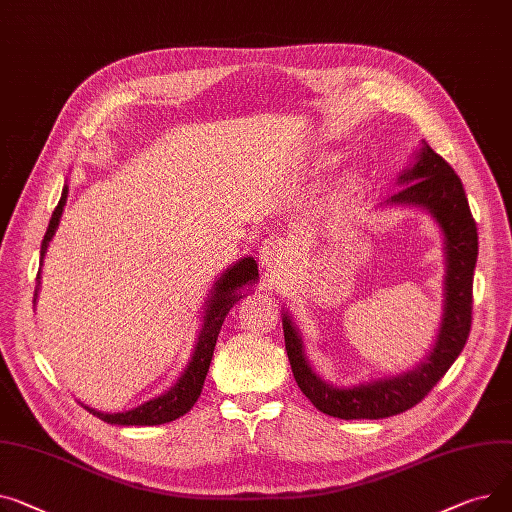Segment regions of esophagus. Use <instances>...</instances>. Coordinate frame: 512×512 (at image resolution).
Wrapping results in <instances>:
<instances>
[{
    "instance_id": "1",
    "label": "esophagus",
    "mask_w": 512,
    "mask_h": 512,
    "mask_svg": "<svg viewBox=\"0 0 512 512\" xmlns=\"http://www.w3.org/2000/svg\"><path fill=\"white\" fill-rule=\"evenodd\" d=\"M289 262V246L285 239L270 237L260 246V266L266 273H277Z\"/></svg>"
}]
</instances>
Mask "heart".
I'll return each mask as SVG.
<instances>
[{
  "label": "heart",
  "mask_w": 512,
  "mask_h": 512,
  "mask_svg": "<svg viewBox=\"0 0 512 512\" xmlns=\"http://www.w3.org/2000/svg\"><path fill=\"white\" fill-rule=\"evenodd\" d=\"M339 161H341L339 153H322L316 159V169H330V167H335Z\"/></svg>",
  "instance_id": "obj_1"
}]
</instances>
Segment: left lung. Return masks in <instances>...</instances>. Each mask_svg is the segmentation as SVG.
Listing matches in <instances>:
<instances>
[{
    "label": "left lung",
    "mask_w": 512,
    "mask_h": 512,
    "mask_svg": "<svg viewBox=\"0 0 512 512\" xmlns=\"http://www.w3.org/2000/svg\"><path fill=\"white\" fill-rule=\"evenodd\" d=\"M401 190L380 206L424 208L444 235L442 320L430 353L413 370L337 386L310 366L302 330L283 310L285 349L297 386L312 405L339 419H382L422 401L463 351L473 308V270L477 262V227L459 175L422 142L413 165L401 171Z\"/></svg>",
    "instance_id": "left-lung-1"
}]
</instances>
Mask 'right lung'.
<instances>
[{
    "label": "right lung",
    "instance_id": "right-lung-1",
    "mask_svg": "<svg viewBox=\"0 0 512 512\" xmlns=\"http://www.w3.org/2000/svg\"><path fill=\"white\" fill-rule=\"evenodd\" d=\"M66 200H68V184L62 190V198H59V202L53 210L47 233L43 237L41 266H43V258L47 254L49 242L59 227V219H62ZM256 283H258V264L252 256H244L242 260L233 262L227 270H223L221 277L215 281V285L210 287L206 302L202 306V324L198 330L190 362H188L186 370L182 372V376H179L177 382L169 390H165L163 395L148 399L142 405L132 407L128 411H117V413H105V411L88 407L84 403H80V405L86 411L97 415L99 419H103V422L113 424V426H161V424H169V422H173V419L188 413L202 393L204 378L208 374L210 359H213V351H215L217 337H219V330L223 326L225 316L239 302V299L252 291V287ZM39 287H41V270L37 275L35 302L39 295Z\"/></svg>",
    "mask_w": 512,
    "mask_h": 512
}]
</instances>
